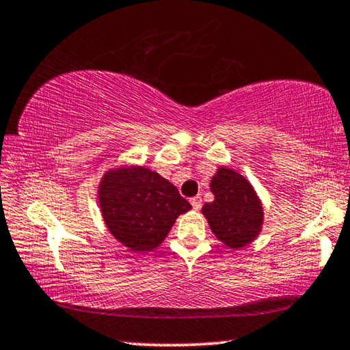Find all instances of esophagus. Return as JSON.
I'll return each instance as SVG.
<instances>
[{"instance_id":"esophagus-1","label":"esophagus","mask_w":350,"mask_h":350,"mask_svg":"<svg viewBox=\"0 0 350 350\" xmlns=\"http://www.w3.org/2000/svg\"><path fill=\"white\" fill-rule=\"evenodd\" d=\"M190 202H191V206H193V208H195V211H200V208H201V202H202L201 196H195V198H191Z\"/></svg>"}]
</instances>
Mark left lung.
<instances>
[{"label": "left lung", "instance_id": "8db88e82", "mask_svg": "<svg viewBox=\"0 0 350 350\" xmlns=\"http://www.w3.org/2000/svg\"><path fill=\"white\" fill-rule=\"evenodd\" d=\"M215 196L202 213L217 239L229 248H242L258 237L262 228V206L250 182L231 168H218L211 180Z\"/></svg>", "mask_w": 350, "mask_h": 350}]
</instances>
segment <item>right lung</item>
Here are the masks:
<instances>
[{
	"instance_id": "1",
	"label": "right lung",
	"mask_w": 350,
	"mask_h": 350,
	"mask_svg": "<svg viewBox=\"0 0 350 350\" xmlns=\"http://www.w3.org/2000/svg\"><path fill=\"white\" fill-rule=\"evenodd\" d=\"M98 204L109 232L132 252L159 247L176 218L191 208L171 182L144 166L107 171Z\"/></svg>"
}]
</instances>
